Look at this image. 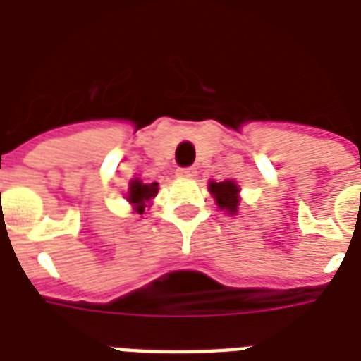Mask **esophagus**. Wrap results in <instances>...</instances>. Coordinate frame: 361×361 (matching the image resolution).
Returning a JSON list of instances; mask_svg holds the SVG:
<instances>
[{"label":"esophagus","instance_id":"obj_1","mask_svg":"<svg viewBox=\"0 0 361 361\" xmlns=\"http://www.w3.org/2000/svg\"><path fill=\"white\" fill-rule=\"evenodd\" d=\"M177 175L180 178H192V177H196V169H192V167H186V169H178Z\"/></svg>","mask_w":361,"mask_h":361}]
</instances>
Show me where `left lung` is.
<instances>
[{
    "instance_id": "obj_1",
    "label": "left lung",
    "mask_w": 361,
    "mask_h": 361,
    "mask_svg": "<svg viewBox=\"0 0 361 361\" xmlns=\"http://www.w3.org/2000/svg\"><path fill=\"white\" fill-rule=\"evenodd\" d=\"M207 190L215 200V204L221 212H225L227 215H236L238 213V206H240V186L236 184L235 178H225L221 183L209 180Z\"/></svg>"
}]
</instances>
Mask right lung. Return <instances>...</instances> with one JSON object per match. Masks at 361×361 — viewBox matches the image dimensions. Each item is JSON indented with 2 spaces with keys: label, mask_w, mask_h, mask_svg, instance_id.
<instances>
[{
  "label": "right lung",
  "mask_w": 361,
  "mask_h": 361,
  "mask_svg": "<svg viewBox=\"0 0 361 361\" xmlns=\"http://www.w3.org/2000/svg\"><path fill=\"white\" fill-rule=\"evenodd\" d=\"M159 184L144 183L142 178H130L128 190H126V202L133 206V212L136 215H144V209L152 206V200L157 196Z\"/></svg>",
  "instance_id": "1"
}]
</instances>
